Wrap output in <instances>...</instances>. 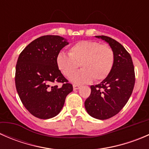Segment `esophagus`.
<instances>
[{
    "label": "esophagus",
    "instance_id": "esophagus-1",
    "mask_svg": "<svg viewBox=\"0 0 149 149\" xmlns=\"http://www.w3.org/2000/svg\"><path fill=\"white\" fill-rule=\"evenodd\" d=\"M73 90H77V89H79V88H80V86H79V85H76V84H74V85L73 86Z\"/></svg>",
    "mask_w": 149,
    "mask_h": 149
}]
</instances>
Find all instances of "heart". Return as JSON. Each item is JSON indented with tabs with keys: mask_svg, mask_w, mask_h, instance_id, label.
<instances>
[{
	"mask_svg": "<svg viewBox=\"0 0 149 149\" xmlns=\"http://www.w3.org/2000/svg\"><path fill=\"white\" fill-rule=\"evenodd\" d=\"M115 62V55L107 45L95 41H81L69 49V55L60 52L56 63L64 76H68L75 71L79 64L82 68L70 76L75 84H87L104 80L110 73Z\"/></svg>",
	"mask_w": 149,
	"mask_h": 149,
	"instance_id": "1",
	"label": "heart"
}]
</instances>
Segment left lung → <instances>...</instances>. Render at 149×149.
I'll list each match as a JSON object with an SVG mask.
<instances>
[{"label":"left lung","mask_w":149,"mask_h":149,"mask_svg":"<svg viewBox=\"0 0 149 149\" xmlns=\"http://www.w3.org/2000/svg\"><path fill=\"white\" fill-rule=\"evenodd\" d=\"M95 37L109 44L114 52L115 62L106 79L91 86V94L84 105L90 116L107 120L117 115L131 96L135 84L134 66L131 56L120 43L107 36Z\"/></svg>","instance_id":"8db88e82"}]
</instances>
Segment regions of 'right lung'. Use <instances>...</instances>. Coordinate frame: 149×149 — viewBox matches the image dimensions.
<instances>
[{"mask_svg": "<svg viewBox=\"0 0 149 149\" xmlns=\"http://www.w3.org/2000/svg\"><path fill=\"white\" fill-rule=\"evenodd\" d=\"M68 44L60 36H42L19 55L15 75L16 91L24 106L36 118L46 120L58 115L73 91L56 63L60 51ZM55 82L64 84L61 87L51 86Z\"/></svg>", "mask_w": 149, "mask_h": 149, "instance_id": "obj_1", "label": "right lung"}]
</instances>
